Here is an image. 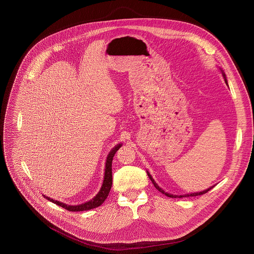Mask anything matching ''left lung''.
Returning <instances> with one entry per match:
<instances>
[{
    "label": "left lung",
    "mask_w": 254,
    "mask_h": 254,
    "mask_svg": "<svg viewBox=\"0 0 254 254\" xmlns=\"http://www.w3.org/2000/svg\"><path fill=\"white\" fill-rule=\"evenodd\" d=\"M223 76H224V78H225V82H226V84H227V81H226L225 75H224V74H223ZM148 176H149V178H150V179H151V181H152V183H153V184H154V186H155V188H156V189H158V190H159V191H160V192H161V193H163V194H165V195H167V196H168V197H194V196H198V195H202V194H205V193H207V192H208V191H209V190H211V189H212V188H213V187H210V188H208V189H207V190H205V191H202V192H199V193H193V194H188V195H184V196H173V195H170V194H168V193H165V191H164V190H163V189H162V188H160V187H159V186H158V184H157V183H156V182H155V181H154V179H153V178H152V176H151V175H150V173H149V172H148Z\"/></svg>",
    "instance_id": "8db88e82"
}]
</instances>
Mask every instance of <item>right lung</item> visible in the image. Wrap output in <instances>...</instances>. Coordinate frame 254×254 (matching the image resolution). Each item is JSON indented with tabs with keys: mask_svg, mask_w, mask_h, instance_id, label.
Returning <instances> with one entry per match:
<instances>
[{
	"mask_svg": "<svg viewBox=\"0 0 254 254\" xmlns=\"http://www.w3.org/2000/svg\"><path fill=\"white\" fill-rule=\"evenodd\" d=\"M122 145L119 144L117 145L113 150L109 153L108 157H107V161H106V169H105V176H104V181H103V184H102V187L99 191V193L93 197L92 199H90L89 201H86L85 203L83 204H80V205H67V204H64L60 201H57V200H54L53 198L51 197H46L47 199L55 202L57 205L69 210V211H84V210H89V209H92V208H95L99 205H101L103 203V201L106 199V197H108L109 195V192L111 190V187H112V161H113V157L116 154V152L119 150V148L121 147Z\"/></svg>",
	"mask_w": 254,
	"mask_h": 254,
	"instance_id": "obj_1",
	"label": "right lung"
}]
</instances>
